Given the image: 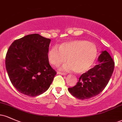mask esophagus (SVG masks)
<instances>
[{
    "label": "esophagus",
    "mask_w": 122,
    "mask_h": 122,
    "mask_svg": "<svg viewBox=\"0 0 122 122\" xmlns=\"http://www.w3.org/2000/svg\"><path fill=\"white\" fill-rule=\"evenodd\" d=\"M57 74H58V75H63V76H65V75H66V73L61 72H57Z\"/></svg>",
    "instance_id": "34e87169"
}]
</instances>
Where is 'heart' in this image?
I'll return each instance as SVG.
<instances>
[{"label":"heart","mask_w":122,"mask_h":122,"mask_svg":"<svg viewBox=\"0 0 122 122\" xmlns=\"http://www.w3.org/2000/svg\"><path fill=\"white\" fill-rule=\"evenodd\" d=\"M59 49L53 46L47 54L50 64L60 65L65 62L61 69L66 71H76L79 74L88 72L94 65L97 50L94 43L82 40H76L61 43Z\"/></svg>","instance_id":"b5f03b06"}]
</instances>
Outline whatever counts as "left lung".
<instances>
[{"label":"left lung","instance_id":"8db88e82","mask_svg":"<svg viewBox=\"0 0 122 122\" xmlns=\"http://www.w3.org/2000/svg\"><path fill=\"white\" fill-rule=\"evenodd\" d=\"M114 62L106 50L98 57V64L83 73L75 86L68 88L73 96L79 99H90L99 95L107 86L114 69Z\"/></svg>","mask_w":122,"mask_h":122}]
</instances>
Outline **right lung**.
I'll return each mask as SVG.
<instances>
[{
    "instance_id": "1",
    "label": "right lung",
    "mask_w": 122,
    "mask_h": 122,
    "mask_svg": "<svg viewBox=\"0 0 122 122\" xmlns=\"http://www.w3.org/2000/svg\"><path fill=\"white\" fill-rule=\"evenodd\" d=\"M51 40L38 34L14 41L5 57V68L13 86L29 96H38L48 89L56 72L49 62Z\"/></svg>"
}]
</instances>
